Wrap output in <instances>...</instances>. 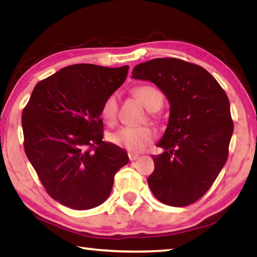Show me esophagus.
Segmentation results:
<instances>
[{
    "instance_id": "34e87169",
    "label": "esophagus",
    "mask_w": 257,
    "mask_h": 257,
    "mask_svg": "<svg viewBox=\"0 0 257 257\" xmlns=\"http://www.w3.org/2000/svg\"><path fill=\"white\" fill-rule=\"evenodd\" d=\"M128 155H129V160L130 161H135V160H137L139 158V155L138 154H135V153H129Z\"/></svg>"
}]
</instances>
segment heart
<instances>
[{
    "label": "heart",
    "instance_id": "1",
    "mask_svg": "<svg viewBox=\"0 0 257 257\" xmlns=\"http://www.w3.org/2000/svg\"><path fill=\"white\" fill-rule=\"evenodd\" d=\"M134 94L141 99L144 106L151 112L159 111L163 104V95L159 88L152 85L138 86ZM102 118L108 124H113L118 114V95L111 94L104 99L101 108ZM155 134L147 125L143 127H121L110 135V141L115 145L123 147L130 153H141L146 146L154 141Z\"/></svg>",
    "mask_w": 257,
    "mask_h": 257
}]
</instances>
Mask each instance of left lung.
Returning a JSON list of instances; mask_svg holds the SVG:
<instances>
[{"label":"left lung","mask_w":257,"mask_h":257,"mask_svg":"<svg viewBox=\"0 0 257 257\" xmlns=\"http://www.w3.org/2000/svg\"><path fill=\"white\" fill-rule=\"evenodd\" d=\"M134 79L152 81L170 103L162 154L147 182L167 205L187 206L210 189L227 162L233 123L227 94L210 72L175 58L137 64Z\"/></svg>","instance_id":"left-lung-1"}]
</instances>
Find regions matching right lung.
<instances>
[{"label": "right lung", "instance_id": "1", "mask_svg": "<svg viewBox=\"0 0 257 257\" xmlns=\"http://www.w3.org/2000/svg\"><path fill=\"white\" fill-rule=\"evenodd\" d=\"M128 66L80 63L35 86L23 111L26 155L52 198L89 210L110 196L115 173L128 163L121 147L103 142L102 104L123 84Z\"/></svg>", "mask_w": 257, "mask_h": 257}]
</instances>
